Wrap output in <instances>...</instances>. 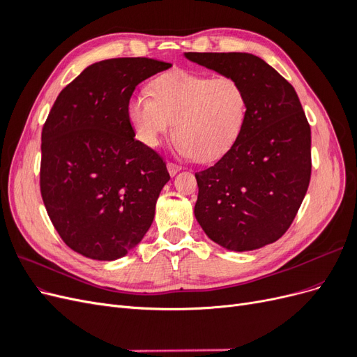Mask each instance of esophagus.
<instances>
[{"instance_id": "34e87169", "label": "esophagus", "mask_w": 357, "mask_h": 357, "mask_svg": "<svg viewBox=\"0 0 357 357\" xmlns=\"http://www.w3.org/2000/svg\"><path fill=\"white\" fill-rule=\"evenodd\" d=\"M167 168H168V172H169L171 177H174V176L177 174V172L180 171V167H178L177 164H172V162H168Z\"/></svg>"}]
</instances>
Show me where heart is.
Masks as SVG:
<instances>
[{
    "mask_svg": "<svg viewBox=\"0 0 357 357\" xmlns=\"http://www.w3.org/2000/svg\"><path fill=\"white\" fill-rule=\"evenodd\" d=\"M149 93L128 102V119L139 142L158 149L174 131L177 152L199 162L225 156L240 138L247 117V93L231 75L169 70L150 83Z\"/></svg>",
    "mask_w": 357,
    "mask_h": 357,
    "instance_id": "b5f03b06",
    "label": "heart"
}]
</instances>
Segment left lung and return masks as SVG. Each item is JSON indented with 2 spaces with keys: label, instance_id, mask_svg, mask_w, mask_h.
I'll return each mask as SVG.
<instances>
[{
  "label": "left lung",
  "instance_id": "obj_1",
  "mask_svg": "<svg viewBox=\"0 0 357 357\" xmlns=\"http://www.w3.org/2000/svg\"><path fill=\"white\" fill-rule=\"evenodd\" d=\"M185 56L238 80L248 101L234 147L195 174V218L208 238L228 250L271 244L294 222L311 177V129L298 95L252 53L188 52Z\"/></svg>",
  "mask_w": 357,
  "mask_h": 357
}]
</instances>
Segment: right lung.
<instances>
[{
    "label": "right lung",
    "mask_w": 357,
    "mask_h": 357,
    "mask_svg": "<svg viewBox=\"0 0 357 357\" xmlns=\"http://www.w3.org/2000/svg\"><path fill=\"white\" fill-rule=\"evenodd\" d=\"M169 62L114 58L84 68L61 91L41 132L40 189L70 248L114 261L143 240L169 180L164 159L135 139L128 102Z\"/></svg>",
    "instance_id": "obj_1"
}]
</instances>
